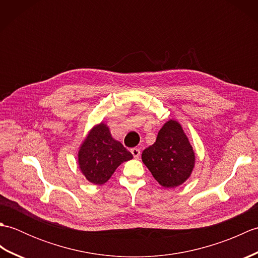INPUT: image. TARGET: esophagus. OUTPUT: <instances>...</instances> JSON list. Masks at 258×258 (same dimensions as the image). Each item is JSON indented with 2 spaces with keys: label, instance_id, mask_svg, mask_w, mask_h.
<instances>
[{
  "label": "esophagus",
  "instance_id": "esophagus-1",
  "mask_svg": "<svg viewBox=\"0 0 258 258\" xmlns=\"http://www.w3.org/2000/svg\"><path fill=\"white\" fill-rule=\"evenodd\" d=\"M131 153H132L134 158H139L140 155H141V150L140 149H136V147H134V149L131 150Z\"/></svg>",
  "mask_w": 258,
  "mask_h": 258
}]
</instances>
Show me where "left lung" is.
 <instances>
[{"label": "left lung", "instance_id": "obj_1", "mask_svg": "<svg viewBox=\"0 0 258 258\" xmlns=\"http://www.w3.org/2000/svg\"><path fill=\"white\" fill-rule=\"evenodd\" d=\"M142 161L158 183L173 188L190 176L195 153L182 125L169 119L158 132L155 143L142 153Z\"/></svg>", "mask_w": 258, "mask_h": 258}]
</instances>
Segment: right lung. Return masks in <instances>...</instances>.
<instances>
[{
	"label": "right lung",
	"mask_w": 258,
	"mask_h": 258,
	"mask_svg": "<svg viewBox=\"0 0 258 258\" xmlns=\"http://www.w3.org/2000/svg\"><path fill=\"white\" fill-rule=\"evenodd\" d=\"M133 155L114 140L103 122L87 134L79 151V166L89 182L102 185L111 178L120 164L132 160Z\"/></svg>",
	"instance_id": "right-lung-1"
}]
</instances>
